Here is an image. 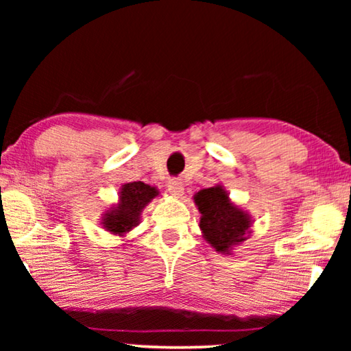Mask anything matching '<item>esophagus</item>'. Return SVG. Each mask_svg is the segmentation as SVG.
<instances>
[{"label":"esophagus","mask_w":351,"mask_h":351,"mask_svg":"<svg viewBox=\"0 0 351 351\" xmlns=\"http://www.w3.org/2000/svg\"><path fill=\"white\" fill-rule=\"evenodd\" d=\"M167 190H169L171 195L182 196L184 195V184L177 179H171L169 182H167Z\"/></svg>","instance_id":"34e87169"}]
</instances>
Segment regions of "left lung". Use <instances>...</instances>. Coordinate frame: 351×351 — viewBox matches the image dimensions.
Here are the masks:
<instances>
[{"label":"left lung","instance_id":"8db88e82","mask_svg":"<svg viewBox=\"0 0 351 351\" xmlns=\"http://www.w3.org/2000/svg\"><path fill=\"white\" fill-rule=\"evenodd\" d=\"M198 208L199 228L203 238L219 254L232 256L233 249L246 241L251 234L252 217L230 199L223 185H214L195 193Z\"/></svg>","mask_w":351,"mask_h":351}]
</instances>
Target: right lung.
Returning a JSON list of instances; mask_svg holds the SVG:
<instances>
[{
    "mask_svg": "<svg viewBox=\"0 0 351 351\" xmlns=\"http://www.w3.org/2000/svg\"><path fill=\"white\" fill-rule=\"evenodd\" d=\"M158 195H160V191L156 186H150L143 182L123 184L119 189L118 203L113 208L105 210L100 225L112 234L124 237L134 227H137L141 222L142 210Z\"/></svg>",
    "mask_w": 351,
    "mask_h": 351,
    "instance_id": "obj_1",
    "label": "right lung"
}]
</instances>
